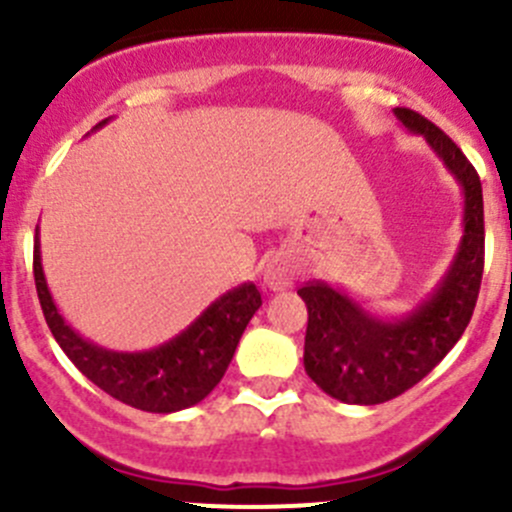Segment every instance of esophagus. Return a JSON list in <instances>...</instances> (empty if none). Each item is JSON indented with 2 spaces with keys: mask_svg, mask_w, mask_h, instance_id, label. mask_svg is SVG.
<instances>
[{
  "mask_svg": "<svg viewBox=\"0 0 512 512\" xmlns=\"http://www.w3.org/2000/svg\"><path fill=\"white\" fill-rule=\"evenodd\" d=\"M294 277H297V272H294L292 260H287V257L280 255V257H272V260L267 262L262 280H265V285L270 289H287L294 282Z\"/></svg>",
  "mask_w": 512,
  "mask_h": 512,
  "instance_id": "1",
  "label": "esophagus"
}]
</instances>
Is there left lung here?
<instances>
[{
    "label": "left lung",
    "mask_w": 512,
    "mask_h": 512,
    "mask_svg": "<svg viewBox=\"0 0 512 512\" xmlns=\"http://www.w3.org/2000/svg\"><path fill=\"white\" fill-rule=\"evenodd\" d=\"M409 131L421 133L463 188V237L451 270L431 297L404 319L374 317L324 282L299 287L309 312L304 371L344 404L374 406L416 386L453 349L476 309L483 280V188L471 160L428 118L394 108Z\"/></svg>",
    "instance_id": "obj_1"
}]
</instances>
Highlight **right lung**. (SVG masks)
<instances>
[{
  "label": "right lung",
  "mask_w": 512,
  "mask_h": 512,
  "mask_svg": "<svg viewBox=\"0 0 512 512\" xmlns=\"http://www.w3.org/2000/svg\"><path fill=\"white\" fill-rule=\"evenodd\" d=\"M34 282L46 324L76 369L108 396L151 414H173L203 401L220 384L247 322L262 304L260 289L245 282L215 299L170 342L148 352H111L79 337L59 314L41 270L39 232L34 237Z\"/></svg>",
  "instance_id": "right-lung-1"
}]
</instances>
